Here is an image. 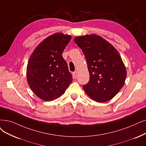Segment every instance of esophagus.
Listing matches in <instances>:
<instances>
[{
    "instance_id": "obj_1",
    "label": "esophagus",
    "mask_w": 146,
    "mask_h": 146,
    "mask_svg": "<svg viewBox=\"0 0 146 146\" xmlns=\"http://www.w3.org/2000/svg\"><path fill=\"white\" fill-rule=\"evenodd\" d=\"M73 75H74V77L75 78H77V71H75V72H73Z\"/></svg>"
}]
</instances>
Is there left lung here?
<instances>
[{"label": "left lung", "instance_id": "obj_1", "mask_svg": "<svg viewBox=\"0 0 146 146\" xmlns=\"http://www.w3.org/2000/svg\"><path fill=\"white\" fill-rule=\"evenodd\" d=\"M74 42L82 50L90 79L83 89L93 100L104 102L111 100L123 87L126 69L117 50L97 35L75 37Z\"/></svg>", "mask_w": 146, "mask_h": 146}]
</instances>
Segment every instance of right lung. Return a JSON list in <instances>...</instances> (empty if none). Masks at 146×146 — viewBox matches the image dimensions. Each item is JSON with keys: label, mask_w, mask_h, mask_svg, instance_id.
Segmentation results:
<instances>
[{"label": "right lung", "mask_w": 146, "mask_h": 146, "mask_svg": "<svg viewBox=\"0 0 146 146\" xmlns=\"http://www.w3.org/2000/svg\"><path fill=\"white\" fill-rule=\"evenodd\" d=\"M71 39V35L54 33L42 40L29 58L26 70L28 84L44 101L60 97L72 83V75L62 55Z\"/></svg>", "instance_id": "right-lung-1"}]
</instances>
